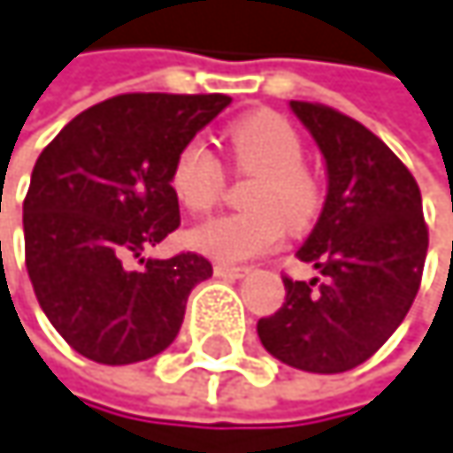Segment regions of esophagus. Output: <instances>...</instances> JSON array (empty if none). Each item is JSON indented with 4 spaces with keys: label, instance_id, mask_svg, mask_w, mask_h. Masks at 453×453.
<instances>
[{
    "label": "esophagus",
    "instance_id": "1",
    "mask_svg": "<svg viewBox=\"0 0 453 453\" xmlns=\"http://www.w3.org/2000/svg\"><path fill=\"white\" fill-rule=\"evenodd\" d=\"M247 273H250V268H244V265H222V263L214 265V276H219V279H242Z\"/></svg>",
    "mask_w": 453,
    "mask_h": 453
}]
</instances>
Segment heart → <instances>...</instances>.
I'll use <instances>...</instances> for the list:
<instances>
[{"label": "heart", "instance_id": "obj_1", "mask_svg": "<svg viewBox=\"0 0 453 453\" xmlns=\"http://www.w3.org/2000/svg\"><path fill=\"white\" fill-rule=\"evenodd\" d=\"M225 136L236 169L242 174H255L247 193L252 209L219 214L196 225L190 231V244L211 260L242 263L273 250L287 231V222L296 231L311 225L322 206V188L303 166L301 134L281 115H247L236 120ZM169 185L188 211L201 214L219 201L225 174L214 152L201 139H190L174 157Z\"/></svg>", "mask_w": 453, "mask_h": 453}]
</instances>
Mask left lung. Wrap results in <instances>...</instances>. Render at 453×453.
Here are the masks:
<instances>
[{"label":"left lung","instance_id":"obj_1","mask_svg":"<svg viewBox=\"0 0 453 453\" xmlns=\"http://www.w3.org/2000/svg\"><path fill=\"white\" fill-rule=\"evenodd\" d=\"M327 166V198L298 250L319 276H284V303L257 322L284 365L343 373L363 365L405 319L427 257L422 193L403 160L363 123L311 102H289Z\"/></svg>","mask_w":453,"mask_h":453}]
</instances>
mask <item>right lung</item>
I'll list each match as a JSON object with an SVG mask.
<instances>
[{"mask_svg":"<svg viewBox=\"0 0 453 453\" xmlns=\"http://www.w3.org/2000/svg\"><path fill=\"white\" fill-rule=\"evenodd\" d=\"M228 104L225 93L112 96L69 120L37 157L23 201L26 271L45 317L82 357L131 365L177 338L211 263L142 252L180 228L172 164Z\"/></svg>","mask_w":453,"mask_h":453,"instance_id":"obj_1","label":"right lung"}]
</instances>
